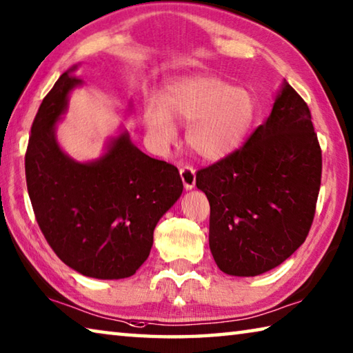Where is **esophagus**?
Returning a JSON list of instances; mask_svg holds the SVG:
<instances>
[{"label":"esophagus","instance_id":"obj_1","mask_svg":"<svg viewBox=\"0 0 353 353\" xmlns=\"http://www.w3.org/2000/svg\"><path fill=\"white\" fill-rule=\"evenodd\" d=\"M179 171H181V177H182L183 187L187 188V190L194 188V185H196V170L193 168V166L185 165Z\"/></svg>","mask_w":353,"mask_h":353}]
</instances>
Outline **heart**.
I'll return each mask as SVG.
<instances>
[{
	"mask_svg": "<svg viewBox=\"0 0 353 353\" xmlns=\"http://www.w3.org/2000/svg\"><path fill=\"white\" fill-rule=\"evenodd\" d=\"M254 117L247 91L216 77H194L168 88L163 105L148 101L145 125L159 146L176 139V125L187 123V143L199 157L217 160L242 143Z\"/></svg>",
	"mask_w": 353,
	"mask_h": 353,
	"instance_id": "1",
	"label": "heart"
}]
</instances>
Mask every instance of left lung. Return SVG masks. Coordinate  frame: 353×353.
Instances as JSON below:
<instances>
[{
  "instance_id": "obj_1",
  "label": "left lung",
  "mask_w": 353,
  "mask_h": 353,
  "mask_svg": "<svg viewBox=\"0 0 353 353\" xmlns=\"http://www.w3.org/2000/svg\"><path fill=\"white\" fill-rule=\"evenodd\" d=\"M323 156L310 110L285 81L270 117L241 148L201 168L210 250L233 276H256L303 245L315 217Z\"/></svg>"
}]
</instances>
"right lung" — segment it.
Wrapping results in <instances>:
<instances>
[{"label": "right lung", "mask_w": 353, "mask_h": 353, "mask_svg": "<svg viewBox=\"0 0 353 353\" xmlns=\"http://www.w3.org/2000/svg\"><path fill=\"white\" fill-rule=\"evenodd\" d=\"M81 80L63 74L43 99L26 150V183L35 219L55 254L85 276H132L148 259L160 217L182 194L174 165L152 159L128 132L94 163L60 150L54 128Z\"/></svg>", "instance_id": "right-lung-1"}]
</instances>
